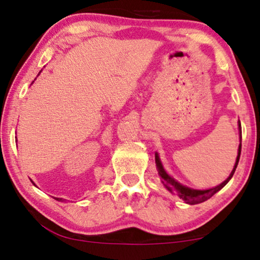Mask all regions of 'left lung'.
<instances>
[{"label":"left lung","mask_w":260,"mask_h":260,"mask_svg":"<svg viewBox=\"0 0 260 260\" xmlns=\"http://www.w3.org/2000/svg\"><path fill=\"white\" fill-rule=\"evenodd\" d=\"M238 125H239V133H240V144H239L238 156H237V160H235V165L233 167V171L231 172L229 177L223 181V183H221L220 185H217V186H215L212 188H208V190H196V188H191V187L185 186V185L180 184L179 181L175 180L173 177H171V175L168 174L166 171H165V168L162 166V162H161V160L159 157V154L155 153V164H156L157 172H159V175H160L161 180H162L164 186L166 187L168 191L175 192V193H177L178 196L181 198V200L185 201V203L191 204V205L202 203V202H205L207 200H209L210 197L214 196L216 192H218L222 187L225 186V184H227L228 181L232 179V177H233L235 170H237V166L239 164V159H240V154H241V124H240V122H239Z\"/></svg>","instance_id":"1"}]
</instances>
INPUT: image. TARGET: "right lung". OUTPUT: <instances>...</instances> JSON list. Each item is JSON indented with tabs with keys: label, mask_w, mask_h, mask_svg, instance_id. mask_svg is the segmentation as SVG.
<instances>
[{
	"label": "right lung",
	"mask_w": 260,
	"mask_h": 260,
	"mask_svg": "<svg viewBox=\"0 0 260 260\" xmlns=\"http://www.w3.org/2000/svg\"><path fill=\"white\" fill-rule=\"evenodd\" d=\"M40 73H42V72H40ZM40 73H39V74H40ZM39 74H38V75H39ZM32 183H33V181H32ZM33 185H36V184L33 183ZM56 200H57V201H59V202H63V198H56Z\"/></svg>",
	"instance_id": "right-lung-1"
}]
</instances>
